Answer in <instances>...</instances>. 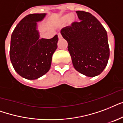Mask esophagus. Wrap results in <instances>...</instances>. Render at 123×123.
Listing matches in <instances>:
<instances>
[{"label":"esophagus","instance_id":"obj_1","mask_svg":"<svg viewBox=\"0 0 123 123\" xmlns=\"http://www.w3.org/2000/svg\"><path fill=\"white\" fill-rule=\"evenodd\" d=\"M58 37L59 39L62 38V35H61L60 33H58Z\"/></svg>","mask_w":123,"mask_h":123}]
</instances>
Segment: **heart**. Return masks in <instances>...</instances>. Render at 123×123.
Returning a JSON list of instances; mask_svg holds the SVG:
<instances>
[{
	"label": "heart",
	"mask_w": 123,
	"mask_h": 123,
	"mask_svg": "<svg viewBox=\"0 0 123 123\" xmlns=\"http://www.w3.org/2000/svg\"><path fill=\"white\" fill-rule=\"evenodd\" d=\"M61 20H62V22H67V21L68 20L69 24H71V23H72L74 21V17H73L71 14H66V15H63V16L62 17Z\"/></svg>",
	"instance_id": "1"
}]
</instances>
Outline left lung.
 Returning a JSON list of instances; mask_svg holds the SVG:
<instances>
[{
  "label": "left lung",
  "instance_id": "left-lung-1",
  "mask_svg": "<svg viewBox=\"0 0 123 123\" xmlns=\"http://www.w3.org/2000/svg\"><path fill=\"white\" fill-rule=\"evenodd\" d=\"M80 22L61 30L77 71L88 77L100 74L108 63L110 49L106 30L88 12L77 11Z\"/></svg>",
  "mask_w": 123,
  "mask_h": 123
}]
</instances>
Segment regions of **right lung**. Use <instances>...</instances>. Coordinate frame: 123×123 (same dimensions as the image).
I'll return each mask as SVG.
<instances>
[{
    "label": "right lung",
    "instance_id": "right-lung-1",
    "mask_svg": "<svg viewBox=\"0 0 123 123\" xmlns=\"http://www.w3.org/2000/svg\"><path fill=\"white\" fill-rule=\"evenodd\" d=\"M46 13L25 16L14 29L11 37L9 56L15 70L27 80H36L48 72L53 53L57 49L58 35L51 39L40 38L37 22Z\"/></svg>",
    "mask_w": 123,
    "mask_h": 123
}]
</instances>
